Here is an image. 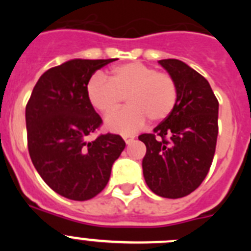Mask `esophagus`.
Returning a JSON list of instances; mask_svg holds the SVG:
<instances>
[{
    "mask_svg": "<svg viewBox=\"0 0 251 251\" xmlns=\"http://www.w3.org/2000/svg\"><path fill=\"white\" fill-rule=\"evenodd\" d=\"M123 139L126 141L127 145H129V143H132V142L134 141V136H132V134H124Z\"/></svg>",
    "mask_w": 251,
    "mask_h": 251,
    "instance_id": "1",
    "label": "esophagus"
}]
</instances>
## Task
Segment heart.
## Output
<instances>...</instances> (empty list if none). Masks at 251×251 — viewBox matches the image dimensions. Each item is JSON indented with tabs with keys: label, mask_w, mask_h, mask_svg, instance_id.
I'll return each instance as SVG.
<instances>
[{
	"label": "heart",
	"mask_w": 251,
	"mask_h": 251,
	"mask_svg": "<svg viewBox=\"0 0 251 251\" xmlns=\"http://www.w3.org/2000/svg\"><path fill=\"white\" fill-rule=\"evenodd\" d=\"M90 104L104 115H110L126 98L130 105L106 118V128L121 134L134 133L153 122L167 119L176 106L178 90L168 73L157 72L146 64L126 63L110 69L108 79L97 74L86 85Z\"/></svg>",
	"instance_id": "obj_1"
}]
</instances>
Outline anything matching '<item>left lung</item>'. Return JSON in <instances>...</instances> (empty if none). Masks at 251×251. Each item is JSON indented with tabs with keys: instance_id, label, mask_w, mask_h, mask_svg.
<instances>
[{
	"instance_id": "obj_1",
	"label": "left lung",
	"mask_w": 251,
	"mask_h": 251,
	"mask_svg": "<svg viewBox=\"0 0 251 251\" xmlns=\"http://www.w3.org/2000/svg\"><path fill=\"white\" fill-rule=\"evenodd\" d=\"M158 63L176 81L178 98L174 112L153 133L138 137L147 148L142 167L151 191L179 199L194 192L211 167L219 101L208 81L187 64L176 59Z\"/></svg>"
}]
</instances>
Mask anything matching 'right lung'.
<instances>
[{
  "label": "right lung",
  "mask_w": 251,
  "mask_h": 251,
  "mask_svg": "<svg viewBox=\"0 0 251 251\" xmlns=\"http://www.w3.org/2000/svg\"><path fill=\"white\" fill-rule=\"evenodd\" d=\"M112 61L74 59L49 69L26 104L31 161L46 185L69 200H90L103 191L126 147L123 138L112 133L86 142L103 123L86 85L98 69Z\"/></svg>",
  "instance_id": "add662e5"
}]
</instances>
